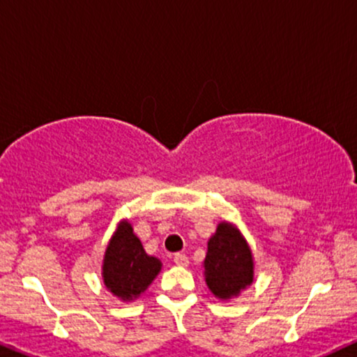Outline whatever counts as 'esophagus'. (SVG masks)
Instances as JSON below:
<instances>
[{
	"mask_svg": "<svg viewBox=\"0 0 357 357\" xmlns=\"http://www.w3.org/2000/svg\"><path fill=\"white\" fill-rule=\"evenodd\" d=\"M173 260H174V264L178 265V267H188V265H189V259L184 254H176Z\"/></svg>",
	"mask_w": 357,
	"mask_h": 357,
	"instance_id": "34e87169",
	"label": "esophagus"
}]
</instances>
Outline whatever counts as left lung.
Wrapping results in <instances>:
<instances>
[{
	"label": "left lung",
	"mask_w": 357,
	"mask_h": 357,
	"mask_svg": "<svg viewBox=\"0 0 357 357\" xmlns=\"http://www.w3.org/2000/svg\"><path fill=\"white\" fill-rule=\"evenodd\" d=\"M204 280L215 298H237L254 283L255 264L249 242L236 224L222 220L207 241Z\"/></svg>",
	"instance_id": "obj_1"
}]
</instances>
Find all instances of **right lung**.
I'll return each instance as SVG.
<instances>
[{
	"instance_id": "obj_1",
	"label": "right lung",
	"mask_w": 357,
	"mask_h": 357,
	"mask_svg": "<svg viewBox=\"0 0 357 357\" xmlns=\"http://www.w3.org/2000/svg\"><path fill=\"white\" fill-rule=\"evenodd\" d=\"M161 267V260L148 255L143 249L130 220L121 219L103 254L102 280L107 290L119 300L130 303L146 291Z\"/></svg>"
}]
</instances>
